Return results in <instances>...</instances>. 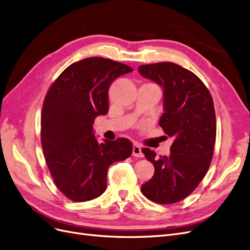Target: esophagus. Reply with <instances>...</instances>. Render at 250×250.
Listing matches in <instances>:
<instances>
[{
  "instance_id": "obj_1",
  "label": "esophagus",
  "mask_w": 250,
  "mask_h": 250,
  "mask_svg": "<svg viewBox=\"0 0 250 250\" xmlns=\"http://www.w3.org/2000/svg\"><path fill=\"white\" fill-rule=\"evenodd\" d=\"M133 155L136 156V158H143V152L142 148L139 144H134L133 146Z\"/></svg>"
}]
</instances>
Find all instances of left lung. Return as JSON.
Segmentation results:
<instances>
[{"label": "left lung", "mask_w": 250, "mask_h": 250, "mask_svg": "<svg viewBox=\"0 0 250 250\" xmlns=\"http://www.w3.org/2000/svg\"><path fill=\"white\" fill-rule=\"evenodd\" d=\"M138 71L164 88L160 126L172 138L169 155L143 148L154 175L141 191L152 202L169 205L186 199L205 177L213 158L216 119L213 100L203 81L174 62L142 64Z\"/></svg>", "instance_id": "left-lung-1"}]
</instances>
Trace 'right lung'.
<instances>
[{
  "instance_id": "add662e5",
  "label": "right lung",
  "mask_w": 250,
  "mask_h": 250,
  "mask_svg": "<svg viewBox=\"0 0 250 250\" xmlns=\"http://www.w3.org/2000/svg\"><path fill=\"white\" fill-rule=\"evenodd\" d=\"M133 69L104 58H88L64 69L45 96L41 143L57 188L74 202L100 197L107 188L109 166L133 152L126 138L99 143L94 120L109 109L113 80Z\"/></svg>"
}]
</instances>
